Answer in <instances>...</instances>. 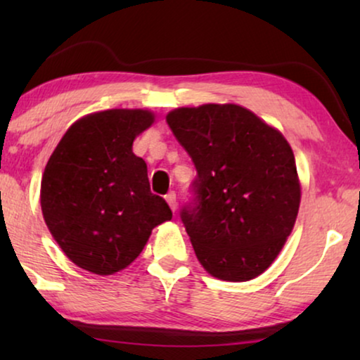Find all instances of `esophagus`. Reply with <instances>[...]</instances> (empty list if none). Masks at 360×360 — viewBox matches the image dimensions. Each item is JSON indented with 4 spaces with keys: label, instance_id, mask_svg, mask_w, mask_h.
Masks as SVG:
<instances>
[{
    "label": "esophagus",
    "instance_id": "obj_1",
    "mask_svg": "<svg viewBox=\"0 0 360 360\" xmlns=\"http://www.w3.org/2000/svg\"><path fill=\"white\" fill-rule=\"evenodd\" d=\"M165 200H167V203H169V206L172 208V211H175L176 210V195H175V191H169V193L165 195Z\"/></svg>",
    "mask_w": 360,
    "mask_h": 360
}]
</instances>
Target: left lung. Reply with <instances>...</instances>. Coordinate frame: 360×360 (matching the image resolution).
I'll list each match as a JSON object with an SVG mask.
<instances>
[{"label":"left lung","mask_w":360,"mask_h":360,"mask_svg":"<svg viewBox=\"0 0 360 360\" xmlns=\"http://www.w3.org/2000/svg\"><path fill=\"white\" fill-rule=\"evenodd\" d=\"M167 124L196 169L180 218L200 264L228 282L255 278L297 221L302 191L292 147L238 105L179 108Z\"/></svg>","instance_id":"8db88e82"}]
</instances>
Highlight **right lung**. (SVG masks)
<instances>
[{
	"label": "right lung",
	"mask_w": 360,
	"mask_h": 360,
	"mask_svg": "<svg viewBox=\"0 0 360 360\" xmlns=\"http://www.w3.org/2000/svg\"><path fill=\"white\" fill-rule=\"evenodd\" d=\"M152 122L146 110L93 112L73 122L47 162L44 219L67 257L88 272L126 269L152 229L172 219L165 200L150 191L146 162L132 152Z\"/></svg>",
	"instance_id": "add662e5"
}]
</instances>
